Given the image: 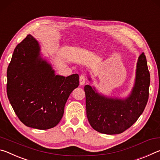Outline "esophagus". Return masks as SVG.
<instances>
[{"label":"esophagus","mask_w":160,"mask_h":160,"mask_svg":"<svg viewBox=\"0 0 160 160\" xmlns=\"http://www.w3.org/2000/svg\"><path fill=\"white\" fill-rule=\"evenodd\" d=\"M79 83H80V85H84L85 83H86V78L83 75H81L80 77H79Z\"/></svg>","instance_id":"1"}]
</instances>
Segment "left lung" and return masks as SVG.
Returning a JSON list of instances; mask_svg holds the SVG:
<instances>
[{
    "instance_id": "8db88e82",
    "label": "left lung",
    "mask_w": 160,
    "mask_h": 160,
    "mask_svg": "<svg viewBox=\"0 0 160 160\" xmlns=\"http://www.w3.org/2000/svg\"><path fill=\"white\" fill-rule=\"evenodd\" d=\"M150 83V72L142 52L138 59L134 86L128 97H108L98 93L95 87L86 85V116L91 127L108 135L120 134L131 127L148 103Z\"/></svg>"
}]
</instances>
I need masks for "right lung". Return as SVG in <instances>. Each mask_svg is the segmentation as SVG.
<instances>
[{
  "instance_id": "1",
  "label": "right lung",
  "mask_w": 160,
  "mask_h": 160,
  "mask_svg": "<svg viewBox=\"0 0 160 160\" xmlns=\"http://www.w3.org/2000/svg\"><path fill=\"white\" fill-rule=\"evenodd\" d=\"M40 50L31 35L18 44L7 70V94L23 124L47 130L61 120L68 98L79 84V77L56 75Z\"/></svg>"
}]
</instances>
